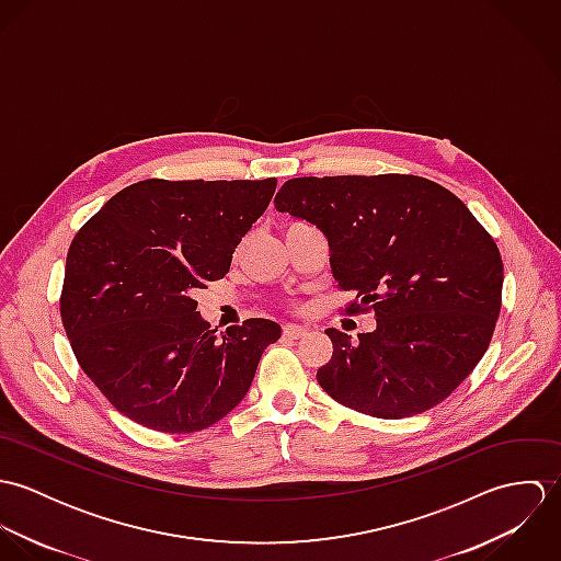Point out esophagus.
Listing matches in <instances>:
<instances>
[{
    "mask_svg": "<svg viewBox=\"0 0 561 561\" xmlns=\"http://www.w3.org/2000/svg\"><path fill=\"white\" fill-rule=\"evenodd\" d=\"M283 332H285V336H289V339H300V336H305L309 330H307V325H300V323H287V325L283 328Z\"/></svg>",
    "mask_w": 561,
    "mask_h": 561,
    "instance_id": "34e87169",
    "label": "esophagus"
}]
</instances>
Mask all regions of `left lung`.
Returning a JSON list of instances; mask_svg holds the SVG:
<instances>
[{
	"label": "left lung",
	"instance_id": "1",
	"mask_svg": "<svg viewBox=\"0 0 561 561\" xmlns=\"http://www.w3.org/2000/svg\"><path fill=\"white\" fill-rule=\"evenodd\" d=\"M274 207L320 229L334 280L376 316L358 341L325 330L332 358L318 371L321 389L378 419L449 398L501 311L503 261L467 205L423 176L347 174L285 181Z\"/></svg>",
	"mask_w": 561,
	"mask_h": 561
}]
</instances>
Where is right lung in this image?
Here are the masks:
<instances>
[{
    "mask_svg": "<svg viewBox=\"0 0 561 561\" xmlns=\"http://www.w3.org/2000/svg\"><path fill=\"white\" fill-rule=\"evenodd\" d=\"M276 179L163 181L121 190L76 236L60 313L83 374L131 421L198 432L248 393L280 325L209 328L192 294L222 278Z\"/></svg>",
    "mask_w": 561,
    "mask_h": 561,
    "instance_id": "right-lung-1",
    "label": "right lung"
}]
</instances>
